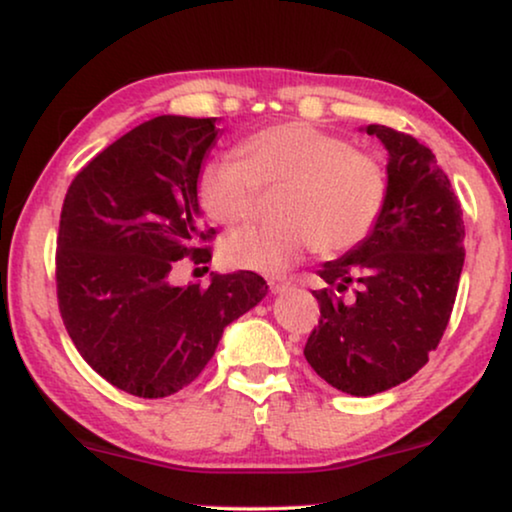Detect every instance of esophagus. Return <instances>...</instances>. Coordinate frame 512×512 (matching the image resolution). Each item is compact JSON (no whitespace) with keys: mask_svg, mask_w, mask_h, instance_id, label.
<instances>
[{"mask_svg":"<svg viewBox=\"0 0 512 512\" xmlns=\"http://www.w3.org/2000/svg\"><path fill=\"white\" fill-rule=\"evenodd\" d=\"M268 284H270V291H272V293H284L286 289H291V282H289V279L270 277V279H268Z\"/></svg>","mask_w":512,"mask_h":512,"instance_id":"1","label":"esophagus"}]
</instances>
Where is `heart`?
<instances>
[{
    "label": "heart",
    "mask_w": 512,
    "mask_h": 512,
    "mask_svg": "<svg viewBox=\"0 0 512 512\" xmlns=\"http://www.w3.org/2000/svg\"><path fill=\"white\" fill-rule=\"evenodd\" d=\"M237 156L207 160L198 174V200L221 226L256 216L261 191L282 188L277 223L237 230L221 244L233 268L282 275L319 249L342 254L373 233L387 202V170L349 139L291 121L242 139Z\"/></svg>",
    "instance_id": "1"
}]
</instances>
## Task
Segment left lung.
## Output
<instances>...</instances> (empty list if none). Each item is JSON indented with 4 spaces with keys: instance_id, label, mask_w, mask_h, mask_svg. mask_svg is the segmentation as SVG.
<instances>
[{
    "instance_id": "left-lung-1",
    "label": "left lung",
    "mask_w": 512,
    "mask_h": 512,
    "mask_svg": "<svg viewBox=\"0 0 512 512\" xmlns=\"http://www.w3.org/2000/svg\"><path fill=\"white\" fill-rule=\"evenodd\" d=\"M389 151V188L373 233L319 277V326L305 359L321 380L373 396L410 380L443 338L464 268V219L429 146L368 125Z\"/></svg>"
}]
</instances>
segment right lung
Instances as JSON below:
<instances>
[{
	"instance_id": "obj_1",
	"label": "right lung",
	"mask_w": 512,
	"mask_h": 512,
	"mask_svg": "<svg viewBox=\"0 0 512 512\" xmlns=\"http://www.w3.org/2000/svg\"><path fill=\"white\" fill-rule=\"evenodd\" d=\"M216 118L156 116L97 153L62 202L55 286L79 354L139 398L177 394L216 352L223 328L268 293L249 270L174 284L181 265L212 261L198 174Z\"/></svg>"
}]
</instances>
